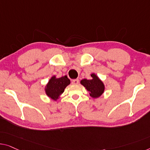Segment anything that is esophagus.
<instances>
[{
  "mask_svg": "<svg viewBox=\"0 0 150 150\" xmlns=\"http://www.w3.org/2000/svg\"><path fill=\"white\" fill-rule=\"evenodd\" d=\"M72 83L73 85H77L79 83V79H73L72 81Z\"/></svg>",
  "mask_w": 150,
  "mask_h": 150,
  "instance_id": "34e87169",
  "label": "esophagus"
}]
</instances>
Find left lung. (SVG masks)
<instances>
[{
	"instance_id": "8db88e82",
	"label": "left lung",
	"mask_w": 150,
	"mask_h": 150,
	"mask_svg": "<svg viewBox=\"0 0 150 150\" xmlns=\"http://www.w3.org/2000/svg\"><path fill=\"white\" fill-rule=\"evenodd\" d=\"M91 79H82L80 83L88 91L89 94L91 98H98L103 94L105 86L103 81L95 73H91Z\"/></svg>"
}]
</instances>
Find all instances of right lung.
<instances>
[{
	"mask_svg": "<svg viewBox=\"0 0 150 150\" xmlns=\"http://www.w3.org/2000/svg\"><path fill=\"white\" fill-rule=\"evenodd\" d=\"M70 83V80L67 75L59 78H57L56 75H53L45 86L44 91L49 98L57 101L61 98L64 89Z\"/></svg>",
	"mask_w": 150,
	"mask_h": 150,
	"instance_id": "right-lung-1",
	"label": "right lung"
}]
</instances>
